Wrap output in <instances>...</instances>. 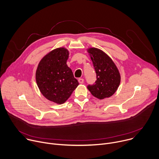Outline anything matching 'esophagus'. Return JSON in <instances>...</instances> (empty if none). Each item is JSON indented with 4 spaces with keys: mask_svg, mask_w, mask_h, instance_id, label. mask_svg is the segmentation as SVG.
I'll return each mask as SVG.
<instances>
[{
    "mask_svg": "<svg viewBox=\"0 0 159 159\" xmlns=\"http://www.w3.org/2000/svg\"><path fill=\"white\" fill-rule=\"evenodd\" d=\"M78 81H79V82L80 84H83V83H84V80L83 79H82V78H80V79H79Z\"/></svg>",
    "mask_w": 159,
    "mask_h": 159,
    "instance_id": "34e87169",
    "label": "esophagus"
}]
</instances>
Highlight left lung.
Wrapping results in <instances>:
<instances>
[{
    "instance_id": "1",
    "label": "left lung",
    "mask_w": 159,
    "mask_h": 159,
    "mask_svg": "<svg viewBox=\"0 0 159 159\" xmlns=\"http://www.w3.org/2000/svg\"><path fill=\"white\" fill-rule=\"evenodd\" d=\"M90 56L96 73L94 84L87 89L93 96L99 99L109 98L115 93L121 81L120 72L112 59L103 51L96 48H89Z\"/></svg>"
}]
</instances>
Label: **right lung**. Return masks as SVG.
<instances>
[{"label": "right lung", "mask_w": 159, "mask_h": 159, "mask_svg": "<svg viewBox=\"0 0 159 159\" xmlns=\"http://www.w3.org/2000/svg\"><path fill=\"white\" fill-rule=\"evenodd\" d=\"M69 52L66 48H56L39 61L36 80L41 94L57 104H63L79 85L73 72L66 65Z\"/></svg>", "instance_id": "right-lung-1"}]
</instances>
